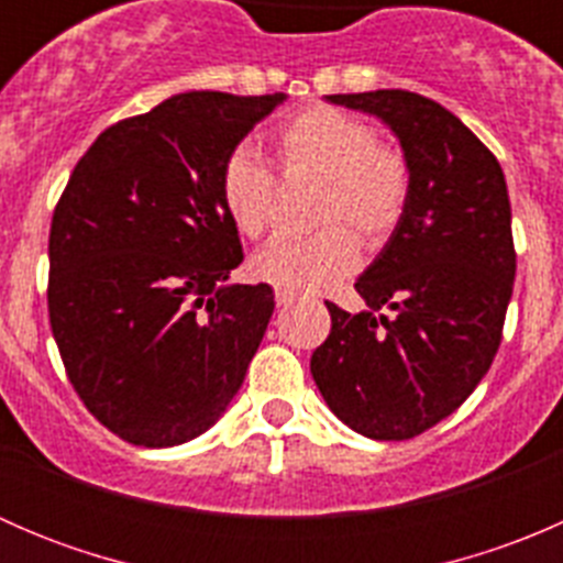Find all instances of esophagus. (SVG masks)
I'll return each mask as SVG.
<instances>
[{
    "mask_svg": "<svg viewBox=\"0 0 563 563\" xmlns=\"http://www.w3.org/2000/svg\"><path fill=\"white\" fill-rule=\"evenodd\" d=\"M294 299H297V294L288 291V288H277L275 291L277 308H288V305H294Z\"/></svg>",
    "mask_w": 563,
    "mask_h": 563,
    "instance_id": "esophagus-1",
    "label": "esophagus"
}]
</instances>
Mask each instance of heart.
<instances>
[{"mask_svg": "<svg viewBox=\"0 0 563 563\" xmlns=\"http://www.w3.org/2000/svg\"><path fill=\"white\" fill-rule=\"evenodd\" d=\"M272 155L283 176H316V220L327 223L302 240H275L255 253L253 275L288 291L327 288L360 264L361 231L367 245H382L397 229L411 192L406 157L378 144L365 119L332 106H313L272 133ZM275 176L247 146L225 161L220 198L234 229L247 240L269 231Z\"/></svg>", "mask_w": 563, "mask_h": 563, "instance_id": "heart-1", "label": "heart"}]
</instances>
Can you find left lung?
<instances>
[{"instance_id": "1", "label": "left lung", "mask_w": 563, "mask_h": 563, "mask_svg": "<svg viewBox=\"0 0 563 563\" xmlns=\"http://www.w3.org/2000/svg\"><path fill=\"white\" fill-rule=\"evenodd\" d=\"M323 100L387 124L411 192L387 245L354 283L365 310L327 302L332 332L310 373L340 422L367 439L406 441L463 406L501 343L515 283L507 179L493 152L435 100L406 89Z\"/></svg>"}]
</instances>
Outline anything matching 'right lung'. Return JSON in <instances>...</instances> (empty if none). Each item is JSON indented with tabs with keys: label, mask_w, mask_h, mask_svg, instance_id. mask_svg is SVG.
Instances as JSON below:
<instances>
[{
	"label": "right lung",
	"mask_w": 563,
	"mask_h": 563,
	"mask_svg": "<svg viewBox=\"0 0 563 563\" xmlns=\"http://www.w3.org/2000/svg\"><path fill=\"white\" fill-rule=\"evenodd\" d=\"M286 98L174 95L100 133L56 203L51 329L73 389L128 444L198 439L245 382L275 294L229 283L245 255L220 174Z\"/></svg>",
	"instance_id": "right-lung-1"
}]
</instances>
